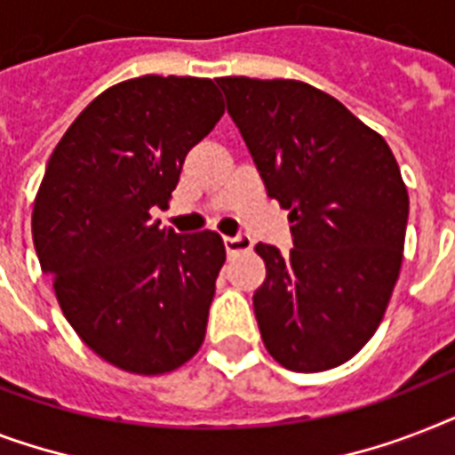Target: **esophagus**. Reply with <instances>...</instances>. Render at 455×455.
Masks as SVG:
<instances>
[{"mask_svg":"<svg viewBox=\"0 0 455 455\" xmlns=\"http://www.w3.org/2000/svg\"><path fill=\"white\" fill-rule=\"evenodd\" d=\"M224 248H227L228 255H235V252H245V250L252 248V241H250L248 234L224 235Z\"/></svg>","mask_w":455,"mask_h":455,"instance_id":"1","label":"esophagus"}]
</instances>
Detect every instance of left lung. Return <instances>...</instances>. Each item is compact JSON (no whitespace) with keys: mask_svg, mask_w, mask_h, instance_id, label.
Returning <instances> with one entry per match:
<instances>
[{"mask_svg":"<svg viewBox=\"0 0 455 455\" xmlns=\"http://www.w3.org/2000/svg\"><path fill=\"white\" fill-rule=\"evenodd\" d=\"M231 120L269 198L291 210V255L257 245L267 278L252 295L264 347L318 373L373 338L395 291L409 193L385 139L298 80L220 77Z\"/></svg>","mask_w":455,"mask_h":455,"instance_id":"1","label":"left lung"}]
</instances>
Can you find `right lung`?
I'll list each match as a JSON object with an SVG mask.
<instances>
[{
  "label": "right lung",
  "instance_id": "obj_1",
  "mask_svg": "<svg viewBox=\"0 0 455 455\" xmlns=\"http://www.w3.org/2000/svg\"><path fill=\"white\" fill-rule=\"evenodd\" d=\"M221 116L212 80L144 75L96 96L46 163L32 207L42 271L82 342L130 373H170L205 339L221 235L160 228L151 210Z\"/></svg>",
  "mask_w": 455,
  "mask_h": 455
}]
</instances>
